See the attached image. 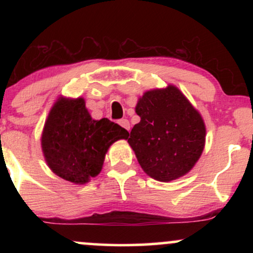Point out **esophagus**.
Here are the masks:
<instances>
[{
	"label": "esophagus",
	"instance_id": "1",
	"mask_svg": "<svg viewBox=\"0 0 253 253\" xmlns=\"http://www.w3.org/2000/svg\"><path fill=\"white\" fill-rule=\"evenodd\" d=\"M119 125H120L121 127H123V128H125V129H127V130H129V128H130V125H129V121L127 120V119H121L120 121H119Z\"/></svg>",
	"mask_w": 253,
	"mask_h": 253
}]
</instances>
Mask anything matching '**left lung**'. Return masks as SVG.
<instances>
[{
	"mask_svg": "<svg viewBox=\"0 0 253 253\" xmlns=\"http://www.w3.org/2000/svg\"><path fill=\"white\" fill-rule=\"evenodd\" d=\"M128 144L151 178L171 182L195 167L206 144L202 115L172 84L151 89L139 97Z\"/></svg>",
	"mask_w": 253,
	"mask_h": 253,
	"instance_id": "left-lung-1",
	"label": "left lung"
}]
</instances>
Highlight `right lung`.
I'll use <instances>...</instances> for the list:
<instances>
[{
  "label": "right lung",
  "mask_w": 253,
  "mask_h": 253,
  "mask_svg": "<svg viewBox=\"0 0 253 253\" xmlns=\"http://www.w3.org/2000/svg\"><path fill=\"white\" fill-rule=\"evenodd\" d=\"M128 135L108 119L94 120L83 97L59 96L43 125L42 150L52 172L74 184H85L101 172L110 145Z\"/></svg>",
  "instance_id": "1"
}]
</instances>
